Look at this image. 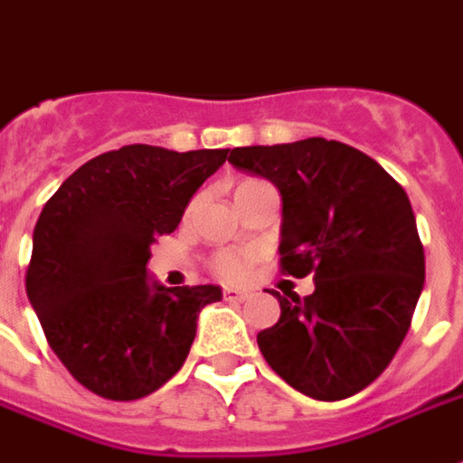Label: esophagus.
I'll return each instance as SVG.
<instances>
[{"mask_svg": "<svg viewBox=\"0 0 463 463\" xmlns=\"http://www.w3.org/2000/svg\"><path fill=\"white\" fill-rule=\"evenodd\" d=\"M222 298H225L228 302H245V300H250V292L225 288V290H222Z\"/></svg>", "mask_w": 463, "mask_h": 463, "instance_id": "obj_1", "label": "esophagus"}]
</instances>
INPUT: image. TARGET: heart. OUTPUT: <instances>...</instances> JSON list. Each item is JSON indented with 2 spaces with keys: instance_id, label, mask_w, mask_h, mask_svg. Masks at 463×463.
Here are the masks:
<instances>
[{
  "instance_id": "obj_1",
  "label": "heart",
  "mask_w": 463,
  "mask_h": 463,
  "mask_svg": "<svg viewBox=\"0 0 463 463\" xmlns=\"http://www.w3.org/2000/svg\"><path fill=\"white\" fill-rule=\"evenodd\" d=\"M255 185H265V181H258V178H248L238 185V191H248V188H255ZM252 268V255L245 250H221L213 255L211 270L225 282H242L248 275H250Z\"/></svg>"
}]
</instances>
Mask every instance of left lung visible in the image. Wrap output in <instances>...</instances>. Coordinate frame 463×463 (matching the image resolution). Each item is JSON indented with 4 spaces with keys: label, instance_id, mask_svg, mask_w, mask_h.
Instances as JSON below:
<instances>
[{
    "label": "left lung",
    "instance_id": "8db88e82",
    "mask_svg": "<svg viewBox=\"0 0 463 463\" xmlns=\"http://www.w3.org/2000/svg\"><path fill=\"white\" fill-rule=\"evenodd\" d=\"M228 161L278 185L280 272L315 278L307 298L275 295L262 357L312 399L357 394L394 359L424 288L407 193L367 153L327 138L232 148Z\"/></svg>",
    "mask_w": 463,
    "mask_h": 463
}]
</instances>
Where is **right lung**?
I'll return each instance as SVG.
<instances>
[{"label":"right lung","instance_id":"add662e5","mask_svg":"<svg viewBox=\"0 0 463 463\" xmlns=\"http://www.w3.org/2000/svg\"><path fill=\"white\" fill-rule=\"evenodd\" d=\"M228 148L168 151L133 143L96 156L46 201L34 228L26 295L49 347L89 392L148 397L183 367L198 312L221 288L148 280L151 242L178 228Z\"/></svg>","mask_w":463,"mask_h":463}]
</instances>
